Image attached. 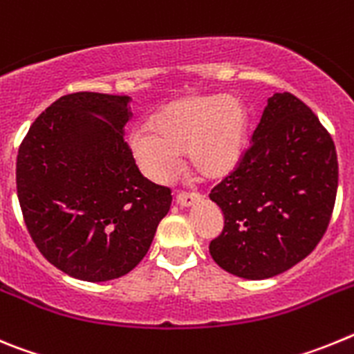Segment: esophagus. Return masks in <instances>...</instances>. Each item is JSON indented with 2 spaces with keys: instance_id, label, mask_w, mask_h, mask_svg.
Returning <instances> with one entry per match:
<instances>
[{
  "instance_id": "obj_1",
  "label": "esophagus",
  "mask_w": 354,
  "mask_h": 354,
  "mask_svg": "<svg viewBox=\"0 0 354 354\" xmlns=\"http://www.w3.org/2000/svg\"><path fill=\"white\" fill-rule=\"evenodd\" d=\"M175 200H177V204L183 205V207H189V205H193L195 202H198L200 195H198V193L179 192V193H177V196H175Z\"/></svg>"
}]
</instances>
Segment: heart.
<instances>
[{"label": "heart", "instance_id": "obj_1", "mask_svg": "<svg viewBox=\"0 0 354 354\" xmlns=\"http://www.w3.org/2000/svg\"><path fill=\"white\" fill-rule=\"evenodd\" d=\"M248 118L236 97L192 93L168 102L149 117L145 131L129 143L147 171L167 175L186 154L196 175L216 180L239 165L246 150Z\"/></svg>", "mask_w": 354, "mask_h": 354}]
</instances>
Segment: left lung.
I'll return each instance as SVG.
<instances>
[{
  "label": "left lung",
  "mask_w": 354,
  "mask_h": 354,
  "mask_svg": "<svg viewBox=\"0 0 354 354\" xmlns=\"http://www.w3.org/2000/svg\"><path fill=\"white\" fill-rule=\"evenodd\" d=\"M337 186L331 134L298 97L274 93L239 165L209 193L225 218L211 257L248 280L290 270L323 239Z\"/></svg>",
  "instance_id": "left-lung-1"
}]
</instances>
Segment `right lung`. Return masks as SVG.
Listing matches in <instances>:
<instances>
[{"label":"right lung","mask_w":354,"mask_h":354,"mask_svg":"<svg viewBox=\"0 0 354 354\" xmlns=\"http://www.w3.org/2000/svg\"><path fill=\"white\" fill-rule=\"evenodd\" d=\"M129 101L68 93L19 147L15 183L31 239L55 268L86 282L134 270L171 204L170 187L143 177L124 140Z\"/></svg>","instance_id":"obj_1"}]
</instances>
